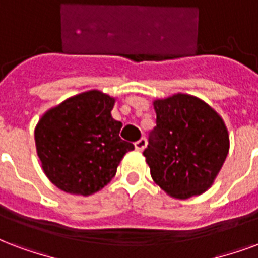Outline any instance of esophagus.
Returning <instances> with one entry per match:
<instances>
[{
    "instance_id": "esophagus-1",
    "label": "esophagus",
    "mask_w": 258,
    "mask_h": 258,
    "mask_svg": "<svg viewBox=\"0 0 258 258\" xmlns=\"http://www.w3.org/2000/svg\"><path fill=\"white\" fill-rule=\"evenodd\" d=\"M145 147H147V140H145V139H140V140L135 143V148H136L137 151H143Z\"/></svg>"
}]
</instances>
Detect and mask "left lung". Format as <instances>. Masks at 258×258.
Listing matches in <instances>:
<instances>
[{"mask_svg": "<svg viewBox=\"0 0 258 258\" xmlns=\"http://www.w3.org/2000/svg\"><path fill=\"white\" fill-rule=\"evenodd\" d=\"M156 126L143 155L151 177L167 195L189 199L212 185L227 158V127L199 98L178 94L155 100Z\"/></svg>", "mask_w": 258, "mask_h": 258, "instance_id": "1", "label": "left lung"}]
</instances>
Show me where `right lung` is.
<instances>
[{
  "mask_svg": "<svg viewBox=\"0 0 258 258\" xmlns=\"http://www.w3.org/2000/svg\"><path fill=\"white\" fill-rule=\"evenodd\" d=\"M114 98L88 91L48 110L35 129L44 174L61 190L90 196L113 179L123 155L135 145L119 137L111 117Z\"/></svg>",
  "mask_w": 258,
  "mask_h": 258,
  "instance_id": "obj_1",
  "label": "right lung"
}]
</instances>
